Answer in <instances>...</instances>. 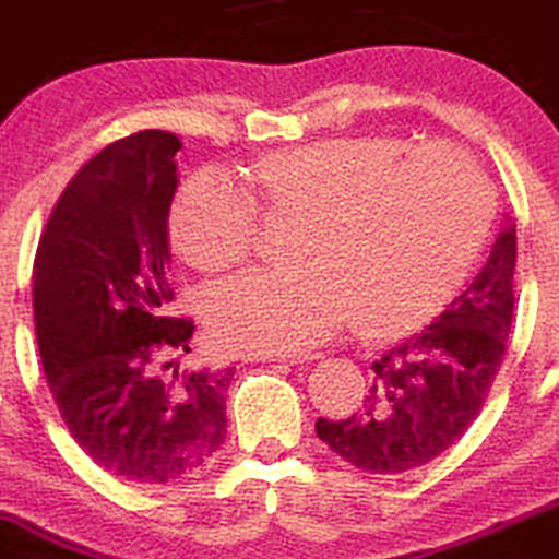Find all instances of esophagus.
Segmentation results:
<instances>
[{"mask_svg": "<svg viewBox=\"0 0 559 559\" xmlns=\"http://www.w3.org/2000/svg\"><path fill=\"white\" fill-rule=\"evenodd\" d=\"M319 352H297V355H248V360H273V362H311L319 360Z\"/></svg>", "mask_w": 559, "mask_h": 559, "instance_id": "esophagus-1", "label": "esophagus"}]
</instances>
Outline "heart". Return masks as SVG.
<instances>
[{
  "instance_id": "obj_1",
  "label": "heart",
  "mask_w": 559,
  "mask_h": 559,
  "mask_svg": "<svg viewBox=\"0 0 559 559\" xmlns=\"http://www.w3.org/2000/svg\"><path fill=\"white\" fill-rule=\"evenodd\" d=\"M248 182L202 169L171 207L175 246L207 273L251 257L253 195L270 215L302 221L297 267L251 270L210 295V330L226 349L302 352L349 317L362 333H399L467 275L491 224L489 177L453 142L328 139L264 155Z\"/></svg>"
}]
</instances>
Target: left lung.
Returning <instances> with one entry per match:
<instances>
[{
    "label": "left lung",
    "mask_w": 559,
    "mask_h": 559,
    "mask_svg": "<svg viewBox=\"0 0 559 559\" xmlns=\"http://www.w3.org/2000/svg\"><path fill=\"white\" fill-rule=\"evenodd\" d=\"M516 226L508 218L484 270L426 330L371 362V384L346 420L319 417L317 435L362 473L424 467L462 440L506 357L513 322Z\"/></svg>",
    "instance_id": "obj_1"
}]
</instances>
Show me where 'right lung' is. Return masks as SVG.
Returning a JSON list of instances; mask_svg holds the SVG:
<instances>
[{
  "label": "right lung",
  "instance_id": "add662e5",
  "mask_svg": "<svg viewBox=\"0 0 559 559\" xmlns=\"http://www.w3.org/2000/svg\"><path fill=\"white\" fill-rule=\"evenodd\" d=\"M182 142L142 130L108 144L59 197L35 257V333L81 451L130 484H169L226 437L235 368L180 371L193 322L171 317L169 210Z\"/></svg>",
  "mask_w": 559,
  "mask_h": 559
}]
</instances>
